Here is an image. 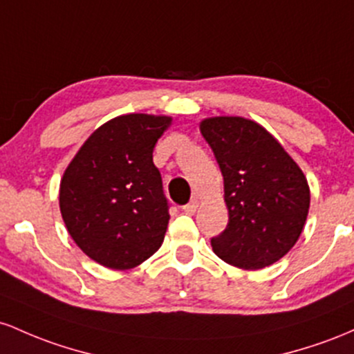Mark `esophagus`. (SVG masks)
Here are the masks:
<instances>
[{
  "label": "esophagus",
  "instance_id": "1",
  "mask_svg": "<svg viewBox=\"0 0 354 354\" xmlns=\"http://www.w3.org/2000/svg\"><path fill=\"white\" fill-rule=\"evenodd\" d=\"M197 201H190L189 204H185L184 207H182V210H184L185 214H189V216H194V214H196V210H197Z\"/></svg>",
  "mask_w": 354,
  "mask_h": 354
}]
</instances>
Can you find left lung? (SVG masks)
I'll list each match as a JSON object with an SVG mask.
<instances>
[{"label":"left lung","mask_w":354,"mask_h":354,"mask_svg":"<svg viewBox=\"0 0 354 354\" xmlns=\"http://www.w3.org/2000/svg\"><path fill=\"white\" fill-rule=\"evenodd\" d=\"M224 177L229 222L212 251L241 269H263L296 244L309 210L303 170L256 122L214 117L201 124Z\"/></svg>","instance_id":"1"}]
</instances>
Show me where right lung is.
<instances>
[{"instance_id": "obj_1", "label": "right lung", "mask_w": 354, "mask_h": 354, "mask_svg": "<svg viewBox=\"0 0 354 354\" xmlns=\"http://www.w3.org/2000/svg\"><path fill=\"white\" fill-rule=\"evenodd\" d=\"M169 117L130 113L106 122L78 150L59 184V210L86 256L132 269L164 242L169 201L153 147Z\"/></svg>"}]
</instances>
